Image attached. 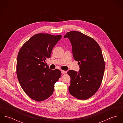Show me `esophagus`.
<instances>
[{
	"mask_svg": "<svg viewBox=\"0 0 123 123\" xmlns=\"http://www.w3.org/2000/svg\"><path fill=\"white\" fill-rule=\"evenodd\" d=\"M61 73H62V74H64V73H66V71H65V70H61Z\"/></svg>",
	"mask_w": 123,
	"mask_h": 123,
	"instance_id": "34e87169",
	"label": "esophagus"
}]
</instances>
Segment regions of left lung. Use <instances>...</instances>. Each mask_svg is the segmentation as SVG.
<instances>
[{
  "label": "left lung",
  "mask_w": 123,
  "mask_h": 123,
  "mask_svg": "<svg viewBox=\"0 0 123 123\" xmlns=\"http://www.w3.org/2000/svg\"><path fill=\"white\" fill-rule=\"evenodd\" d=\"M70 41L73 57L78 62L79 72L69 70V90L80 99H87L98 91L101 85L105 63L101 49L93 38L80 32L72 31L64 36Z\"/></svg>",
  "instance_id": "obj_1"
}]
</instances>
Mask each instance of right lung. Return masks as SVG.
I'll return each mask as SVG.
<instances>
[{
	"label": "right lung",
	"mask_w": 123,
	"mask_h": 123,
	"mask_svg": "<svg viewBox=\"0 0 123 123\" xmlns=\"http://www.w3.org/2000/svg\"><path fill=\"white\" fill-rule=\"evenodd\" d=\"M62 35L38 34L31 37L20 49L17 63L19 82L32 99L43 101L52 94L60 70H52L45 62Z\"/></svg>",
	"instance_id": "obj_1"
}]
</instances>
